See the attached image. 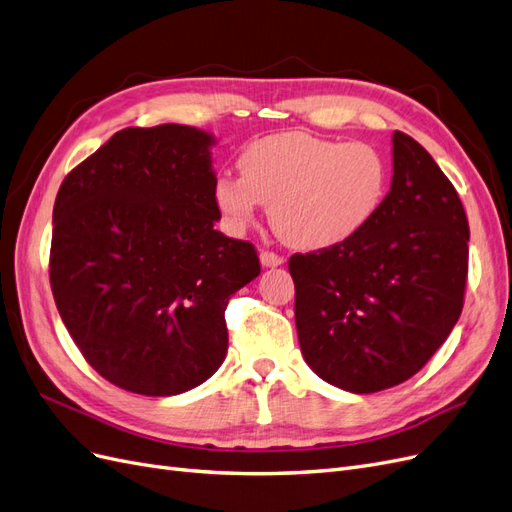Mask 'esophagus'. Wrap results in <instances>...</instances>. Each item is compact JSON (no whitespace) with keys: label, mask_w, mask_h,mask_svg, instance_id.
Masks as SVG:
<instances>
[{"label":"esophagus","mask_w":512,"mask_h":512,"mask_svg":"<svg viewBox=\"0 0 512 512\" xmlns=\"http://www.w3.org/2000/svg\"><path fill=\"white\" fill-rule=\"evenodd\" d=\"M259 261H261L263 268H276V266H283V263H285L283 257L272 253V251H261Z\"/></svg>","instance_id":"esophagus-1"}]
</instances>
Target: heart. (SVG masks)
I'll return each instance as SVG.
<instances>
[{
  "label": "heart",
  "mask_w": 512,
  "mask_h": 512,
  "mask_svg": "<svg viewBox=\"0 0 512 512\" xmlns=\"http://www.w3.org/2000/svg\"><path fill=\"white\" fill-rule=\"evenodd\" d=\"M240 176L214 183V204L234 232L249 227L261 204L274 232L295 249H332L357 236L381 208L387 163L366 142L340 144L304 131L259 138L238 159Z\"/></svg>",
  "instance_id": "b5f03b06"
}]
</instances>
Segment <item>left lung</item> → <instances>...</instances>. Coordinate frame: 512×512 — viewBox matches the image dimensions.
<instances>
[{"label":"left lung","mask_w":512,"mask_h":512,"mask_svg":"<svg viewBox=\"0 0 512 512\" xmlns=\"http://www.w3.org/2000/svg\"><path fill=\"white\" fill-rule=\"evenodd\" d=\"M391 142V189L374 219L332 249L289 259L306 364L351 393L408 381L464 308V206L417 140L395 131Z\"/></svg>","instance_id":"1"}]
</instances>
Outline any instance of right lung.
Wrapping results in <instances>:
<instances>
[{
  "label": "right lung",
  "instance_id": "1",
  "mask_svg": "<svg viewBox=\"0 0 512 512\" xmlns=\"http://www.w3.org/2000/svg\"><path fill=\"white\" fill-rule=\"evenodd\" d=\"M212 144L189 125L127 127L59 187L55 304L91 368L125 391L208 381L227 353V302L261 272L251 242L214 229Z\"/></svg>",
  "mask_w": 512,
  "mask_h": 512
}]
</instances>
